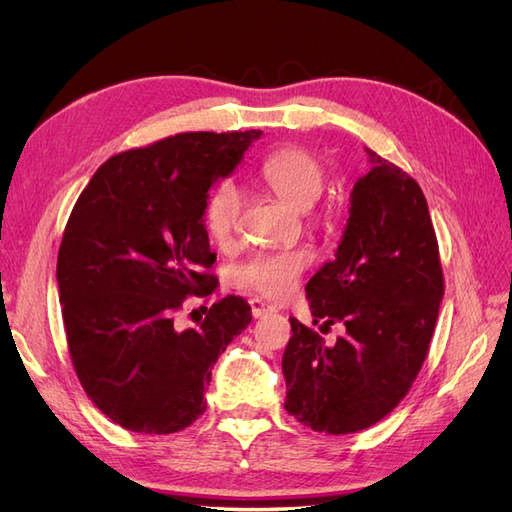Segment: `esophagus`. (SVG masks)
<instances>
[{"label": "esophagus", "instance_id": "esophagus-1", "mask_svg": "<svg viewBox=\"0 0 512 512\" xmlns=\"http://www.w3.org/2000/svg\"><path fill=\"white\" fill-rule=\"evenodd\" d=\"M250 305H252V316H254V318H262L265 314L273 312V307H271L269 303L262 301V299H258V297L250 299Z\"/></svg>", "mask_w": 512, "mask_h": 512}]
</instances>
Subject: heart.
<instances>
[{
	"label": "heart",
	"instance_id": "obj_1",
	"mask_svg": "<svg viewBox=\"0 0 512 512\" xmlns=\"http://www.w3.org/2000/svg\"><path fill=\"white\" fill-rule=\"evenodd\" d=\"M260 177L288 207L309 209L320 196L327 175L314 153L290 147L262 160ZM241 209L243 194L235 183H222L220 188H215L205 207V226L215 243H230ZM307 262V254L299 250L258 254L237 271V280L243 288L254 290L260 297L284 301L297 288Z\"/></svg>",
	"mask_w": 512,
	"mask_h": 512
}]
</instances>
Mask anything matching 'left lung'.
<instances>
[{
  "mask_svg": "<svg viewBox=\"0 0 512 512\" xmlns=\"http://www.w3.org/2000/svg\"><path fill=\"white\" fill-rule=\"evenodd\" d=\"M365 151L371 168L354 183L335 258L305 286L314 324L344 322L346 335L327 346L320 333L290 318L282 359L288 414L333 436L371 427L406 397L444 297L421 185Z\"/></svg>",
  "mask_w": 512,
  "mask_h": 512,
  "instance_id": "1",
  "label": "left lung"
}]
</instances>
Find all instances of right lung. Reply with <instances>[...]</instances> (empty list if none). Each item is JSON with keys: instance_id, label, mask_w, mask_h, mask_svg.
Instances as JSON below:
<instances>
[{"instance_id": "obj_1", "label": "right lung", "mask_w": 512, "mask_h": 512, "mask_svg": "<svg viewBox=\"0 0 512 512\" xmlns=\"http://www.w3.org/2000/svg\"><path fill=\"white\" fill-rule=\"evenodd\" d=\"M260 130L185 132L106 160L76 200L57 256L66 339L85 393L128 431H181L205 412L218 356L252 307L228 294L196 327L175 314L209 297L205 207L215 181L243 160Z\"/></svg>"}]
</instances>
